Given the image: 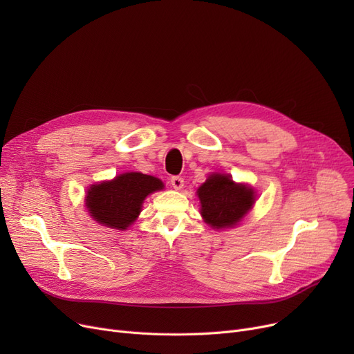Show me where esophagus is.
Returning <instances> with one entry per match:
<instances>
[{
    "label": "esophagus",
    "mask_w": 354,
    "mask_h": 354,
    "mask_svg": "<svg viewBox=\"0 0 354 354\" xmlns=\"http://www.w3.org/2000/svg\"><path fill=\"white\" fill-rule=\"evenodd\" d=\"M171 185L175 189H182L183 188V179L180 176H172L171 178Z\"/></svg>",
    "instance_id": "obj_1"
}]
</instances>
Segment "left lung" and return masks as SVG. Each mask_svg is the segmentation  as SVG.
I'll list each match as a JSON object with an SVG mask.
<instances>
[{
  "label": "left lung",
  "instance_id": "8db88e82",
  "mask_svg": "<svg viewBox=\"0 0 354 354\" xmlns=\"http://www.w3.org/2000/svg\"><path fill=\"white\" fill-rule=\"evenodd\" d=\"M201 215L214 230L235 227L254 207V188L236 183L230 175L212 174L198 188Z\"/></svg>",
  "mask_w": 354,
  "mask_h": 354
}]
</instances>
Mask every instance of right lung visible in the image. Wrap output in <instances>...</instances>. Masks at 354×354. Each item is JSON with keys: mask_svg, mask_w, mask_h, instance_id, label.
Here are the masks:
<instances>
[{"mask_svg": "<svg viewBox=\"0 0 354 354\" xmlns=\"http://www.w3.org/2000/svg\"><path fill=\"white\" fill-rule=\"evenodd\" d=\"M163 188V182L155 176L126 172L91 185L86 194V208L99 224L124 231L139 216L146 196Z\"/></svg>", "mask_w": 354, "mask_h": 354, "instance_id": "1", "label": "right lung"}]
</instances>
